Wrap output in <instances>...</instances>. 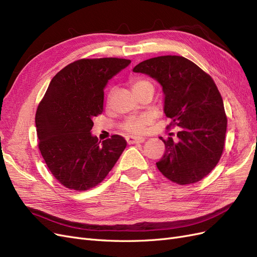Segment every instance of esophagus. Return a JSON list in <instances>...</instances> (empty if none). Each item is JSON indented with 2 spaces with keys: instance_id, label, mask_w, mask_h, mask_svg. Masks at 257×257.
Wrapping results in <instances>:
<instances>
[{
  "instance_id": "obj_1",
  "label": "esophagus",
  "mask_w": 257,
  "mask_h": 257,
  "mask_svg": "<svg viewBox=\"0 0 257 257\" xmlns=\"http://www.w3.org/2000/svg\"><path fill=\"white\" fill-rule=\"evenodd\" d=\"M126 143L128 145H132V144H141V143H144L146 141L145 137H137V136H126Z\"/></svg>"
}]
</instances>
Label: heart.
<instances>
[{
	"instance_id": "obj_1",
	"label": "heart",
	"mask_w": 257,
	"mask_h": 257,
	"mask_svg": "<svg viewBox=\"0 0 257 257\" xmlns=\"http://www.w3.org/2000/svg\"><path fill=\"white\" fill-rule=\"evenodd\" d=\"M132 89L133 92L138 93L146 89H150L153 91V84L146 79H135L132 81ZM151 123V118L149 115H139V116H130L122 123L123 131L131 134H142L146 131L147 126Z\"/></svg>"
}]
</instances>
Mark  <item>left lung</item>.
<instances>
[{"label":"left lung","instance_id":"8db88e82","mask_svg":"<svg viewBox=\"0 0 257 257\" xmlns=\"http://www.w3.org/2000/svg\"><path fill=\"white\" fill-rule=\"evenodd\" d=\"M133 72L152 77L164 92V112L179 127L157 163L160 172L178 184L195 183L219 163L224 149L227 118L213 79L192 61L163 56L137 64Z\"/></svg>","mask_w":257,"mask_h":257}]
</instances>
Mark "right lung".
Returning a JSON list of instances; mask_svg holds the SVG:
<instances>
[{
	"mask_svg": "<svg viewBox=\"0 0 257 257\" xmlns=\"http://www.w3.org/2000/svg\"><path fill=\"white\" fill-rule=\"evenodd\" d=\"M130 63L118 58L75 61L53 77L37 107L38 148L51 174L69 190L94 188L125 149L122 136L100 144L91 130L93 118L103 112L108 80Z\"/></svg>",
	"mask_w": 257,
	"mask_h": 257,
	"instance_id": "obj_1",
	"label": "right lung"
}]
</instances>
